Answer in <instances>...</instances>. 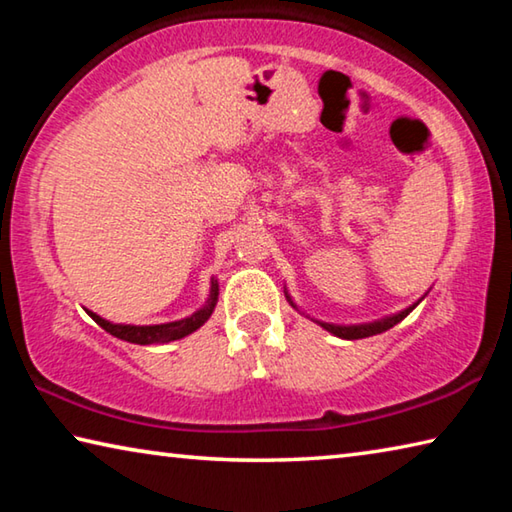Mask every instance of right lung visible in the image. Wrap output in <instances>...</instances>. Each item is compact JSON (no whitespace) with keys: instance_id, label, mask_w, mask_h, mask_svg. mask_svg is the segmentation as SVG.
I'll use <instances>...</instances> for the list:
<instances>
[{"instance_id":"right-lung-1","label":"right lung","mask_w":512,"mask_h":512,"mask_svg":"<svg viewBox=\"0 0 512 512\" xmlns=\"http://www.w3.org/2000/svg\"><path fill=\"white\" fill-rule=\"evenodd\" d=\"M144 329V327H142ZM149 329H153V327H149ZM133 343H142V345H149V343H158V339H155V336H151V339H144V341H133Z\"/></svg>"}]
</instances>
